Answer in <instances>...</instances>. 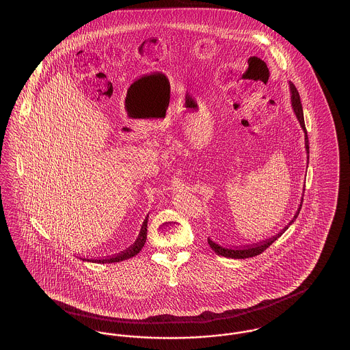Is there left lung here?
<instances>
[{
	"label": "left lung",
	"instance_id": "1",
	"mask_svg": "<svg viewBox=\"0 0 350 350\" xmlns=\"http://www.w3.org/2000/svg\"><path fill=\"white\" fill-rule=\"evenodd\" d=\"M290 90H291V103H293V109H294V111H295V114H297V118H298V120L300 122L301 129H303L304 133H306V137H304V139H306V150H307V153H310L308 136H307V130H306V124H304L303 107H301V102H300L299 92L297 90L295 85L293 83H290ZM307 157H310V156H307ZM301 203H303V198H301V202H300L299 208H298L297 214L293 217V220L283 228L281 232L278 233V234H275V236H273V237H270V239H267V240H264V241L257 243V244H253V245L241 247V248H226V247H221V245H219L217 243H214V241L210 240V237H208V239H207L208 245H210V247L213 248V250H214L217 254H219V256H224V257H230V258H250V257L258 256V254H261L264 250H267V248H269V247L290 227V224L294 223V220L299 215Z\"/></svg>",
	"mask_w": 350,
	"mask_h": 350
}]
</instances>
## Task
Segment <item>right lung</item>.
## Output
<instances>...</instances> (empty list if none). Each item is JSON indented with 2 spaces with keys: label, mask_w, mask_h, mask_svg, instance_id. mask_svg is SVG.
<instances>
[{
  "label": "right lung",
  "mask_w": 350,
  "mask_h": 350,
  "mask_svg": "<svg viewBox=\"0 0 350 350\" xmlns=\"http://www.w3.org/2000/svg\"><path fill=\"white\" fill-rule=\"evenodd\" d=\"M147 223H148V215L146 217V220L143 221V226H142V230L136 239V241L133 243L131 247H129L127 250L117 253L114 256H107L106 258H100V260H93V262H98V264H111V262H119V261H123V260H127V258H131L133 256H136L142 248L144 247L146 244V240H147ZM86 261V260H85ZM89 261V260H88ZM92 261V260H90Z\"/></svg>",
  "instance_id": "add662e5"
}]
</instances>
